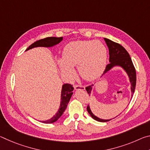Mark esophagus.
Wrapping results in <instances>:
<instances>
[{
  "label": "esophagus",
  "instance_id": "1",
  "mask_svg": "<svg viewBox=\"0 0 150 150\" xmlns=\"http://www.w3.org/2000/svg\"><path fill=\"white\" fill-rule=\"evenodd\" d=\"M74 88L75 90H85V87L83 85H76L74 86Z\"/></svg>",
  "mask_w": 150,
  "mask_h": 150
}]
</instances>
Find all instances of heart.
Listing matches in <instances>:
<instances>
[{"label": "heart", "mask_w": 150, "mask_h": 150, "mask_svg": "<svg viewBox=\"0 0 150 150\" xmlns=\"http://www.w3.org/2000/svg\"><path fill=\"white\" fill-rule=\"evenodd\" d=\"M107 61V50L98 40H83L70 43L65 47L63 59L57 61L61 70L70 77L78 65V71L84 79L93 81L102 74Z\"/></svg>", "instance_id": "heart-1"}]
</instances>
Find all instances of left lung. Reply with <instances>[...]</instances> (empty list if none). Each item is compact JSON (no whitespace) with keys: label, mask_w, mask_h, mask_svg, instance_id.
Returning a JSON list of instances; mask_svg holds the SVG:
<instances>
[{"label":"left lung","mask_w":150,"mask_h":150,"mask_svg":"<svg viewBox=\"0 0 150 150\" xmlns=\"http://www.w3.org/2000/svg\"><path fill=\"white\" fill-rule=\"evenodd\" d=\"M104 40H105L106 44L108 47L109 62H110V63H108V64L106 66V68L105 71H104L103 75L107 71H108L110 70L111 68H112L114 66H121V67L126 71L127 74L128 75L129 78H130V81L132 85V96H133V94L134 93V91H135L136 84V73L135 67H134L132 61L131 57H130V55H129L128 52L125 50V48L122 46L121 45L118 44V43L111 41V40L107 38H104ZM93 86V85H91L85 88V89L87 91L88 95H90ZM87 110L88 111V112L89 113V115L91 116V117L93 119H95L96 121L105 122L111 120H103V119H100L99 118L96 117V116L94 115L92 113V112H91L89 106L88 105H87Z\"/></svg>","instance_id":"obj_1"}]
</instances>
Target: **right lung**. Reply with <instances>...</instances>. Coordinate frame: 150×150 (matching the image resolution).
<instances>
[{"label":"right lung","mask_w":150,"mask_h":150,"mask_svg":"<svg viewBox=\"0 0 150 150\" xmlns=\"http://www.w3.org/2000/svg\"><path fill=\"white\" fill-rule=\"evenodd\" d=\"M63 40V37L59 38H55V37H48L45 38L44 39L40 40L38 41L35 42L33 43L32 45H30V46L27 48L26 51L32 49V48L36 47H52L53 45L55 44H57L58 43H59ZM73 87L71 84H68L66 83L64 84L62 87V95H61V105L59 110L56 113L54 117H52L50 120H47L46 121H42V122L50 124L53 123L54 122L57 121L59 119L61 116L63 115V112L65 110L66 108H67L68 103L70 100L71 95H73Z\"/></svg>","instance_id":"obj_1"}]
</instances>
